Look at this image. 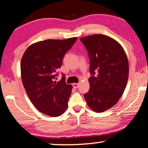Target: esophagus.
Listing matches in <instances>:
<instances>
[{
    "mask_svg": "<svg viewBox=\"0 0 148 148\" xmlns=\"http://www.w3.org/2000/svg\"><path fill=\"white\" fill-rule=\"evenodd\" d=\"M72 86H73V87H74V89H77V87H78V86H79V84L74 83L73 84H72Z\"/></svg>",
    "mask_w": 148,
    "mask_h": 148,
    "instance_id": "obj_1",
    "label": "esophagus"
}]
</instances>
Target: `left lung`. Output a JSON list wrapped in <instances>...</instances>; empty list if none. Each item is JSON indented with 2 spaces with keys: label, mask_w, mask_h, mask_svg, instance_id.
<instances>
[{
  "label": "left lung",
  "mask_w": 148,
  "mask_h": 148,
  "mask_svg": "<svg viewBox=\"0 0 148 148\" xmlns=\"http://www.w3.org/2000/svg\"><path fill=\"white\" fill-rule=\"evenodd\" d=\"M80 40L88 51L92 74L84 98L90 108L101 113L113 107L123 93L129 77L128 59L121 45L106 35H89Z\"/></svg>",
  "instance_id": "1"
}]
</instances>
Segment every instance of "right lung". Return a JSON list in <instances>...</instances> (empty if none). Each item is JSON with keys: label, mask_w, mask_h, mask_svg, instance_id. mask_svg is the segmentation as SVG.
<instances>
[{"label": "right lung", "mask_w": 148, "mask_h": 148, "mask_svg": "<svg viewBox=\"0 0 148 148\" xmlns=\"http://www.w3.org/2000/svg\"><path fill=\"white\" fill-rule=\"evenodd\" d=\"M76 40L73 37L37 42L28 47L21 58L24 88L34 106L47 116H60L66 110L72 86L65 83L64 75L59 82L54 79L65 53Z\"/></svg>", "instance_id": "add662e5"}]
</instances>
